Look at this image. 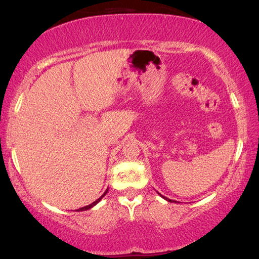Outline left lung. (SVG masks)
Instances as JSON below:
<instances>
[{"label":"left lung","instance_id":"8db88e82","mask_svg":"<svg viewBox=\"0 0 259 259\" xmlns=\"http://www.w3.org/2000/svg\"><path fill=\"white\" fill-rule=\"evenodd\" d=\"M158 194H159V196H161V194H160V193H159V192H158ZM161 197H162V198H164V199H165V200H167V201H169V203H172V201H175V200H171V199H168V198H166V197H164V196H161Z\"/></svg>","mask_w":259,"mask_h":259}]
</instances>
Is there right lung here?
Masks as SVG:
<instances>
[{"mask_svg": "<svg viewBox=\"0 0 259 259\" xmlns=\"http://www.w3.org/2000/svg\"><path fill=\"white\" fill-rule=\"evenodd\" d=\"M107 191H108V189L105 191V193H104V194H102V196H101L100 198H99V199H97V200H95V201H93V203H92V204H90V205H87V206H83V207H81V208H79V210H76V211H86V210H90V208H92V207H93V206H95V205H97V204L99 203V201H100V200L102 199V198H104V197H105V194H106V193H107Z\"/></svg>", "mask_w": 259, "mask_h": 259, "instance_id": "1", "label": "right lung"}]
</instances>
